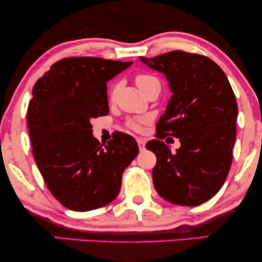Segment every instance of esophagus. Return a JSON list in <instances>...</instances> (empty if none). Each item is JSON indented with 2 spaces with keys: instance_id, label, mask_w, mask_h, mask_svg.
Returning <instances> with one entry per match:
<instances>
[{
  "instance_id": "1",
  "label": "esophagus",
  "mask_w": 262,
  "mask_h": 262,
  "mask_svg": "<svg viewBox=\"0 0 262 262\" xmlns=\"http://www.w3.org/2000/svg\"><path fill=\"white\" fill-rule=\"evenodd\" d=\"M137 143H138V146H139V149L143 150L144 146H145V139H144V138H138Z\"/></svg>"
}]
</instances>
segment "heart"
<instances>
[{
	"label": "heart",
	"mask_w": 262,
	"mask_h": 262,
	"mask_svg": "<svg viewBox=\"0 0 262 262\" xmlns=\"http://www.w3.org/2000/svg\"><path fill=\"white\" fill-rule=\"evenodd\" d=\"M135 82H137V85L139 86V89L143 92H145L146 90H149L151 86L160 85V81H159L158 77L152 76V75H150V74H143V73L138 74L137 76H135ZM117 87H118V85H116V86L113 87L112 95H114V92H116ZM127 124H128L129 128L135 129V130H138V129H139V123H138L137 121H133V119L128 121Z\"/></svg>",
	"instance_id": "heart-1"
}]
</instances>
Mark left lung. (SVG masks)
Listing matches in <instances>:
<instances>
[{
  "instance_id": "1",
  "label": "left lung",
  "mask_w": 262,
  "mask_h": 262,
  "mask_svg": "<svg viewBox=\"0 0 262 262\" xmlns=\"http://www.w3.org/2000/svg\"><path fill=\"white\" fill-rule=\"evenodd\" d=\"M140 60L165 74L171 96L146 149L156 155L152 181L158 193L179 206H198L221 189L233 161L237 104L227 75L212 59L182 50ZM180 137L172 154L161 141Z\"/></svg>"
}]
</instances>
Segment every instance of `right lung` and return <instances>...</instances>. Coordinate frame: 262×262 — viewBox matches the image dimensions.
<instances>
[{
	"label": "right lung",
	"instance_id": "right-lung-1",
	"mask_svg": "<svg viewBox=\"0 0 262 262\" xmlns=\"http://www.w3.org/2000/svg\"><path fill=\"white\" fill-rule=\"evenodd\" d=\"M132 65L73 56L50 66L33 87L27 111L33 156L45 185L76 212L101 208L118 196L122 173L139 148L130 135L107 144L92 135V118L107 116V81Z\"/></svg>",
	"mask_w": 262,
	"mask_h": 262
}]
</instances>
